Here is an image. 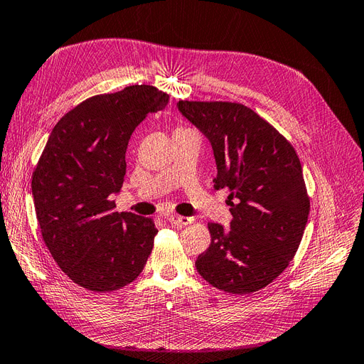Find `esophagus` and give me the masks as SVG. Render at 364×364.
<instances>
[{
	"label": "esophagus",
	"mask_w": 364,
	"mask_h": 364,
	"mask_svg": "<svg viewBox=\"0 0 364 364\" xmlns=\"http://www.w3.org/2000/svg\"><path fill=\"white\" fill-rule=\"evenodd\" d=\"M168 222H170V225H173L174 228H185V226H188V225L193 223V218L171 214V215H168Z\"/></svg>",
	"instance_id": "34e87169"
}]
</instances>
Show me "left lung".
Returning <instances> with one entry per match:
<instances>
[{
  "instance_id": "obj_1",
  "label": "left lung",
  "mask_w": 364,
  "mask_h": 364,
  "mask_svg": "<svg viewBox=\"0 0 364 364\" xmlns=\"http://www.w3.org/2000/svg\"><path fill=\"white\" fill-rule=\"evenodd\" d=\"M179 112L209 139L217 178L228 188L229 229L208 223L211 245L196 269L213 287L249 294L287 269L310 214L302 165L290 142L245 105L178 103Z\"/></svg>"
}]
</instances>
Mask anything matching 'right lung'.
Wrapping results in <instances>:
<instances>
[{
    "label": "right lung",
    "instance_id": "add662e5",
    "mask_svg": "<svg viewBox=\"0 0 364 364\" xmlns=\"http://www.w3.org/2000/svg\"><path fill=\"white\" fill-rule=\"evenodd\" d=\"M170 95L150 85L94 95L54 126L31 176L43 241L80 287L105 293L135 281L158 234L151 218L117 213L130 135Z\"/></svg>",
    "mask_w": 364,
    "mask_h": 364
}]
</instances>
